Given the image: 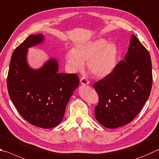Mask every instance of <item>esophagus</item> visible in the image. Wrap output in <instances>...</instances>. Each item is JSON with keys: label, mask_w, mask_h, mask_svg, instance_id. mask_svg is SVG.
<instances>
[{"label": "esophagus", "mask_w": 159, "mask_h": 159, "mask_svg": "<svg viewBox=\"0 0 159 159\" xmlns=\"http://www.w3.org/2000/svg\"><path fill=\"white\" fill-rule=\"evenodd\" d=\"M80 83H81V85H86L89 84V82L87 79H85V78H82V79H80Z\"/></svg>", "instance_id": "1"}]
</instances>
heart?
Here are the masks:
<instances>
[{"label":"heart","mask_w":159,"mask_h":159,"mask_svg":"<svg viewBox=\"0 0 159 159\" xmlns=\"http://www.w3.org/2000/svg\"><path fill=\"white\" fill-rule=\"evenodd\" d=\"M67 67L71 71H81L87 62L88 71L95 77L102 79L114 71L118 58L117 46L103 38L91 40L76 45L65 56Z\"/></svg>","instance_id":"heart-1"}]
</instances>
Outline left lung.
I'll list each match as a JSON object with an SVG mask.
<instances>
[{"mask_svg": "<svg viewBox=\"0 0 159 159\" xmlns=\"http://www.w3.org/2000/svg\"><path fill=\"white\" fill-rule=\"evenodd\" d=\"M152 83L150 55L132 34L125 60L111 74L94 84L99 98L94 108L98 122L115 129L131 122L149 98Z\"/></svg>", "mask_w": 159, "mask_h": 159, "instance_id": "8db88e82", "label": "left lung"}]
</instances>
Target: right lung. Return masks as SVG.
Wrapping results in <instances>:
<instances>
[{
	"label": "right lung",
	"mask_w": 159,
	"mask_h": 159,
	"mask_svg": "<svg viewBox=\"0 0 159 159\" xmlns=\"http://www.w3.org/2000/svg\"><path fill=\"white\" fill-rule=\"evenodd\" d=\"M43 34H32L14 51L7 76L11 102L24 119L42 129L53 128L62 122L69 100L79 84L76 74L60 73L55 57L41 67L28 62V48L42 44Z\"/></svg>",
	"instance_id": "1"
}]
</instances>
